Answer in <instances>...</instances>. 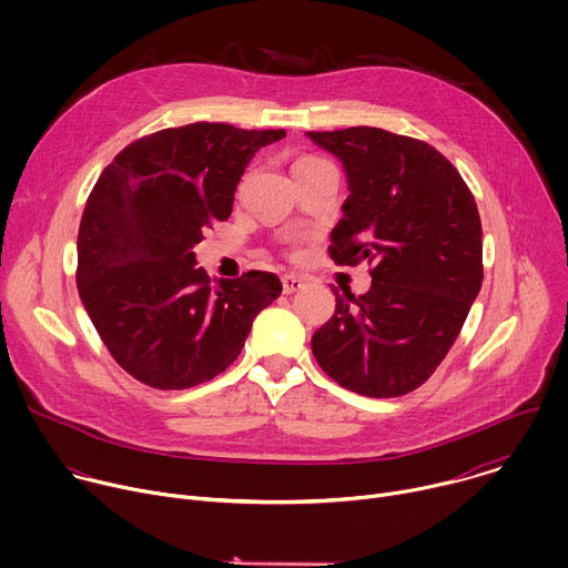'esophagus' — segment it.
I'll list each match as a JSON object with an SVG mask.
<instances>
[{"instance_id": "obj_1", "label": "esophagus", "mask_w": 568, "mask_h": 568, "mask_svg": "<svg viewBox=\"0 0 568 568\" xmlns=\"http://www.w3.org/2000/svg\"><path fill=\"white\" fill-rule=\"evenodd\" d=\"M303 287H305V281L301 276H294V274L283 276V294H296Z\"/></svg>"}]
</instances>
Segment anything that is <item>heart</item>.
<instances>
[{"label":"heart","mask_w":568,"mask_h":568,"mask_svg":"<svg viewBox=\"0 0 568 568\" xmlns=\"http://www.w3.org/2000/svg\"><path fill=\"white\" fill-rule=\"evenodd\" d=\"M305 159H312V156H305ZM305 159H298V161H305ZM298 161H296V164H298Z\"/></svg>","instance_id":"b5f03b06"}]
</instances>
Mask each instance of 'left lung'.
Here are the masks:
<instances>
[{
    "instance_id": "8db88e82",
    "label": "left lung",
    "mask_w": 568,
    "mask_h": 568,
    "mask_svg": "<svg viewBox=\"0 0 568 568\" xmlns=\"http://www.w3.org/2000/svg\"><path fill=\"white\" fill-rule=\"evenodd\" d=\"M307 136L339 156L348 178L331 258L373 267L366 294L335 292V314L314 333L312 353L348 390L404 395L440 366L480 290L474 195L420 139L368 125Z\"/></svg>"
}]
</instances>
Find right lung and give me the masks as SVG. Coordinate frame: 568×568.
Returning a JSON list of instances; mask_svg holds the SVG:
<instances>
[{
    "instance_id": "obj_1",
    "label": "right lung",
    "mask_w": 568,
    "mask_h": 568,
    "mask_svg": "<svg viewBox=\"0 0 568 568\" xmlns=\"http://www.w3.org/2000/svg\"><path fill=\"white\" fill-rule=\"evenodd\" d=\"M285 130L197 121L125 145L94 184L78 229V294L116 364L134 379L182 390L226 371L276 274L213 285L193 247L224 222L252 156Z\"/></svg>"
}]
</instances>
